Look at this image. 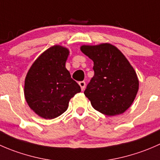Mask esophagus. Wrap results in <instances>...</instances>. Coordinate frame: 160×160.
Listing matches in <instances>:
<instances>
[{
    "label": "esophagus",
    "mask_w": 160,
    "mask_h": 160,
    "mask_svg": "<svg viewBox=\"0 0 160 160\" xmlns=\"http://www.w3.org/2000/svg\"><path fill=\"white\" fill-rule=\"evenodd\" d=\"M79 85H80V88H81V90H83L85 89V87H86V83H85L84 81H80L79 82Z\"/></svg>",
    "instance_id": "esophagus-1"
}]
</instances>
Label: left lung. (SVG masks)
<instances>
[{
	"instance_id": "left-lung-1",
	"label": "left lung",
	"mask_w": 160,
	"mask_h": 160,
	"mask_svg": "<svg viewBox=\"0 0 160 160\" xmlns=\"http://www.w3.org/2000/svg\"><path fill=\"white\" fill-rule=\"evenodd\" d=\"M80 50L93 62L94 75L84 91L91 105L108 116L123 114L133 103L139 86L130 62L110 43L83 45Z\"/></svg>"
}]
</instances>
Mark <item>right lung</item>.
<instances>
[{
  "label": "right lung",
  "instance_id": "obj_1",
  "mask_svg": "<svg viewBox=\"0 0 160 160\" xmlns=\"http://www.w3.org/2000/svg\"><path fill=\"white\" fill-rule=\"evenodd\" d=\"M69 54L70 51L64 46H51L35 59L27 72L25 98L39 117H59L67 110L71 98L81 91L66 68Z\"/></svg>",
  "mask_w": 160,
  "mask_h": 160
}]
</instances>
